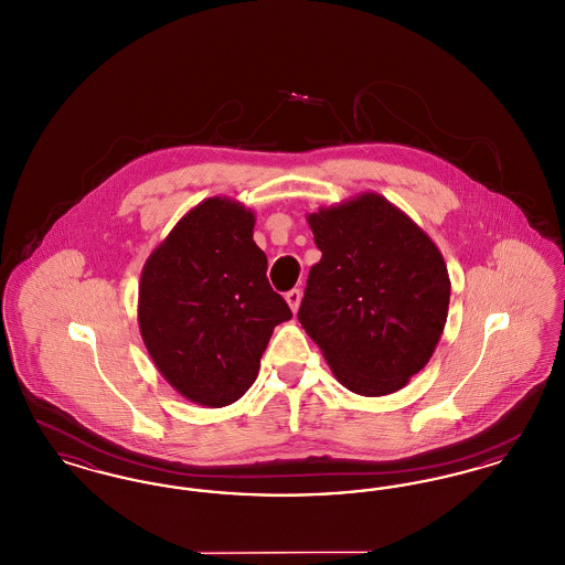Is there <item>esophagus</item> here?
<instances>
[{"instance_id":"1","label":"esophagus","mask_w":565,"mask_h":565,"mask_svg":"<svg viewBox=\"0 0 565 565\" xmlns=\"http://www.w3.org/2000/svg\"><path fill=\"white\" fill-rule=\"evenodd\" d=\"M300 290H298V288H295V290H290V292H288V295H286V302H288V305H290V309H292V311H298V307H300Z\"/></svg>"}]
</instances>
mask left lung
Wrapping results in <instances>:
<instances>
[{"mask_svg":"<svg viewBox=\"0 0 565 565\" xmlns=\"http://www.w3.org/2000/svg\"><path fill=\"white\" fill-rule=\"evenodd\" d=\"M322 258L298 322L341 385L360 396L403 390L436 350L451 281L440 249L376 192L307 215Z\"/></svg>","mask_w":565,"mask_h":565,"instance_id":"obj_1","label":"left lung"}]
</instances>
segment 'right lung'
<instances>
[{
  "mask_svg": "<svg viewBox=\"0 0 565 565\" xmlns=\"http://www.w3.org/2000/svg\"><path fill=\"white\" fill-rule=\"evenodd\" d=\"M254 212L212 196L192 207L148 256L137 300L143 345L186 401L237 403L258 376L273 328L292 318L267 279Z\"/></svg>",
  "mask_w": 565,
  "mask_h": 565,
  "instance_id": "add662e5",
  "label": "right lung"
}]
</instances>
